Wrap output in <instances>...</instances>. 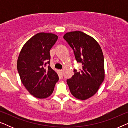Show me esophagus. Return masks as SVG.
Segmentation results:
<instances>
[{
  "label": "esophagus",
  "mask_w": 128,
  "mask_h": 128,
  "mask_svg": "<svg viewBox=\"0 0 128 128\" xmlns=\"http://www.w3.org/2000/svg\"><path fill=\"white\" fill-rule=\"evenodd\" d=\"M59 72H60V73L61 74H62V75L64 74V70H60L59 71Z\"/></svg>",
  "instance_id": "obj_1"
}]
</instances>
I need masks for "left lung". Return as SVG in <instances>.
I'll return each instance as SVG.
<instances>
[{
	"label": "left lung",
	"mask_w": 128,
	"mask_h": 128,
	"mask_svg": "<svg viewBox=\"0 0 128 128\" xmlns=\"http://www.w3.org/2000/svg\"><path fill=\"white\" fill-rule=\"evenodd\" d=\"M64 40L73 50L75 58L83 65L67 80L70 91L76 98L85 100L93 96L104 81V58L98 43L81 31L68 32Z\"/></svg>",
	"instance_id": "left-lung-1"
}]
</instances>
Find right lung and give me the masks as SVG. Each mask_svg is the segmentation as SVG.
I'll use <instances>...</instances> for the list:
<instances>
[{
    "instance_id": "add662e5",
    "label": "right lung",
    "mask_w": 128,
    "mask_h": 128,
    "mask_svg": "<svg viewBox=\"0 0 128 128\" xmlns=\"http://www.w3.org/2000/svg\"><path fill=\"white\" fill-rule=\"evenodd\" d=\"M50 33H38L25 44L17 60L22 83L31 95L45 98L51 95L59 76L50 68V50L58 40Z\"/></svg>"
}]
</instances>
